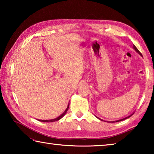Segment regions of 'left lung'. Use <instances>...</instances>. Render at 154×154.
Masks as SVG:
<instances>
[{
	"label": "left lung",
	"mask_w": 154,
	"mask_h": 154,
	"mask_svg": "<svg viewBox=\"0 0 154 154\" xmlns=\"http://www.w3.org/2000/svg\"><path fill=\"white\" fill-rule=\"evenodd\" d=\"M132 48H133V49H134V50H135V51H136L137 52V53L139 54V55H140V56H141L143 57V56H142V54L140 53V51H139V50H138V49H137V48H136V47H135V45H133V46H132ZM132 114H133V113H132ZM132 114H131V115H130V116H128V117H126V118H123V119H119V120H116V121H113V122H112V123H113V122H120V121H123V120H124V119H127V118H129L130 116H132ZM96 118H97L98 119H100V120H101V121H103V119H100V118H98V117H96Z\"/></svg>",
	"instance_id": "obj_1"
}]
</instances>
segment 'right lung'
Here are the masks:
<instances>
[{
  "mask_svg": "<svg viewBox=\"0 0 154 154\" xmlns=\"http://www.w3.org/2000/svg\"><path fill=\"white\" fill-rule=\"evenodd\" d=\"M69 105H68V106H67V108L66 109V110H65V111H64V113H62L60 115V116H58V118H55V119H47V120H45V119H38V120L40 121V122H53L58 121V120H59V119H60L61 118H63V117L64 116V115L66 113L68 109H69Z\"/></svg>",
  "mask_w": 154,
  "mask_h": 154,
  "instance_id": "right-lung-1",
  "label": "right lung"
}]
</instances>
